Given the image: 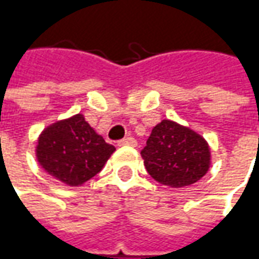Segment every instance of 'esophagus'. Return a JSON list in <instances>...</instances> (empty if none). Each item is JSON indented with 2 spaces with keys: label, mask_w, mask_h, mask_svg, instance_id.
<instances>
[{
  "label": "esophagus",
  "mask_w": 259,
  "mask_h": 259,
  "mask_svg": "<svg viewBox=\"0 0 259 259\" xmlns=\"http://www.w3.org/2000/svg\"><path fill=\"white\" fill-rule=\"evenodd\" d=\"M118 146H132V147H136L137 146V141L133 139V137H124L122 140L118 141Z\"/></svg>",
  "instance_id": "34e87169"
}]
</instances>
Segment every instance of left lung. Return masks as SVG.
Listing matches in <instances>:
<instances>
[{
  "instance_id": "1",
  "label": "left lung",
  "mask_w": 259,
  "mask_h": 259,
  "mask_svg": "<svg viewBox=\"0 0 259 259\" xmlns=\"http://www.w3.org/2000/svg\"><path fill=\"white\" fill-rule=\"evenodd\" d=\"M152 179L169 187L194 185L211 165V148L197 132L163 119L152 129L141 151Z\"/></svg>"
}]
</instances>
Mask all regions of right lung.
<instances>
[{"label":"right lung","mask_w":259,"mask_h":259,"mask_svg":"<svg viewBox=\"0 0 259 259\" xmlns=\"http://www.w3.org/2000/svg\"><path fill=\"white\" fill-rule=\"evenodd\" d=\"M115 151L81 113L50 124L38 136L37 161L48 175L70 187L94 178Z\"/></svg>","instance_id":"right-lung-1"}]
</instances>
